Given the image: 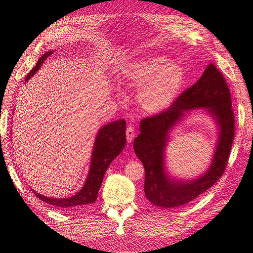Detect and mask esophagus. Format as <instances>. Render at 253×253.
Segmentation results:
<instances>
[{"label":"esophagus","instance_id":"1","mask_svg":"<svg viewBox=\"0 0 253 253\" xmlns=\"http://www.w3.org/2000/svg\"><path fill=\"white\" fill-rule=\"evenodd\" d=\"M126 140H127V142H132V141H133L134 138H135V136H136L135 128H134L133 126H128V127L126 128Z\"/></svg>","mask_w":253,"mask_h":253}]
</instances>
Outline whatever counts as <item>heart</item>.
I'll list each match as a JSON object with an SVG mask.
<instances>
[{
	"mask_svg": "<svg viewBox=\"0 0 253 253\" xmlns=\"http://www.w3.org/2000/svg\"><path fill=\"white\" fill-rule=\"evenodd\" d=\"M124 80L129 87L141 88V108L155 114L172 105L185 82V70L177 63H169L164 56H151L130 64Z\"/></svg>",
	"mask_w": 253,
	"mask_h": 253,
	"instance_id": "1",
	"label": "heart"
}]
</instances>
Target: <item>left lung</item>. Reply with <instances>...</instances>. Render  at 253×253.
Instances as JSON below:
<instances>
[{
	"label": "left lung",
	"instance_id": "1",
	"mask_svg": "<svg viewBox=\"0 0 253 253\" xmlns=\"http://www.w3.org/2000/svg\"><path fill=\"white\" fill-rule=\"evenodd\" d=\"M205 107L219 127L218 143L212 164L200 178L175 181L166 172L165 148L169 133L184 117L186 110ZM235 137V114L226 81L220 70L210 63L197 82L175 98L167 110L144 118L140 134L134 140V150L145 169L144 192L157 207L176 208L187 205L213 186L223 174Z\"/></svg>",
	"mask_w": 253,
	"mask_h": 253
}]
</instances>
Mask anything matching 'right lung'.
<instances>
[{
    "label": "right lung",
    "mask_w": 253,
    "mask_h": 253,
    "mask_svg": "<svg viewBox=\"0 0 253 253\" xmlns=\"http://www.w3.org/2000/svg\"><path fill=\"white\" fill-rule=\"evenodd\" d=\"M52 54L53 50H49L40 57L35 67L28 74L26 81L35 75L40 66L45 61V59ZM126 125L125 119H119L104 126L98 130L93 145L91 164H90L87 179L83 188L76 195L67 198H54L43 196L37 192H34V194L44 203L61 209L76 208L95 203L98 190L102 186L103 178L108 167L110 166L111 162L121 153V150L124 149L126 143Z\"/></svg>",
    "instance_id": "obj_1"
}]
</instances>
